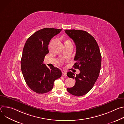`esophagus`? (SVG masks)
Instances as JSON below:
<instances>
[{
    "label": "esophagus",
    "instance_id": "34e87169",
    "mask_svg": "<svg viewBox=\"0 0 124 124\" xmlns=\"http://www.w3.org/2000/svg\"><path fill=\"white\" fill-rule=\"evenodd\" d=\"M62 73L63 76H67V72L65 71V70H63L62 71Z\"/></svg>",
    "mask_w": 124,
    "mask_h": 124
}]
</instances>
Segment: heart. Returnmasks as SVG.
I'll return each instance as SVG.
<instances>
[{
	"mask_svg": "<svg viewBox=\"0 0 124 124\" xmlns=\"http://www.w3.org/2000/svg\"><path fill=\"white\" fill-rule=\"evenodd\" d=\"M70 42V41L69 40H67L65 41V43H66V42Z\"/></svg>",
	"mask_w": 124,
	"mask_h": 124,
	"instance_id": "b5f03b06",
	"label": "heart"
}]
</instances>
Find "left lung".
Instances as JSON below:
<instances>
[{"label": "left lung", "mask_w": 124, "mask_h": 124, "mask_svg": "<svg viewBox=\"0 0 124 124\" xmlns=\"http://www.w3.org/2000/svg\"><path fill=\"white\" fill-rule=\"evenodd\" d=\"M76 46L73 67L80 73L75 76L72 72L67 73L69 78L75 79L76 83L67 91L72 95L79 97L89 92L97 80L101 70V56L95 38L87 32L80 30H65Z\"/></svg>", "instance_id": "obj_1"}]
</instances>
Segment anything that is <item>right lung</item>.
I'll return each mask as SVG.
<instances>
[{"label": "right lung", "mask_w": 124, "mask_h": 124, "mask_svg": "<svg viewBox=\"0 0 124 124\" xmlns=\"http://www.w3.org/2000/svg\"><path fill=\"white\" fill-rule=\"evenodd\" d=\"M61 30L42 29L32 34L25 44L21 62L22 72L28 86L37 93L44 94L51 90L54 81L62 76L58 68L49 69L43 64L49 52L48 46L50 40Z\"/></svg>", "instance_id": "right-lung-1"}]
</instances>
